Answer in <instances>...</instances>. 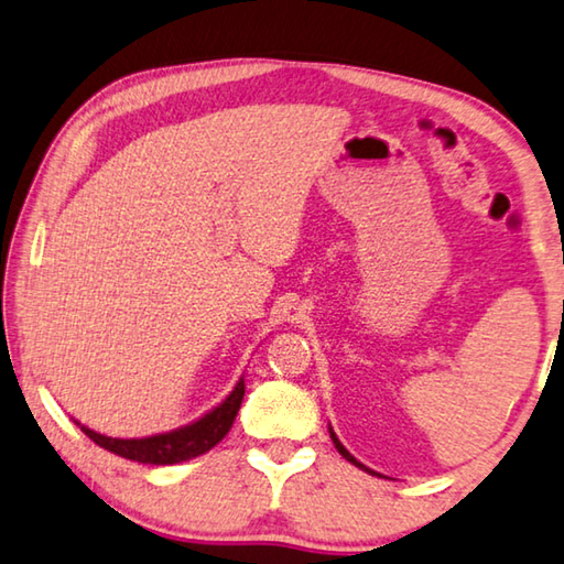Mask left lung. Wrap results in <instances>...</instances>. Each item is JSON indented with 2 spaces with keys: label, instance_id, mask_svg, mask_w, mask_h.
Returning a JSON list of instances; mask_svg holds the SVG:
<instances>
[{
  "label": "left lung",
  "instance_id": "left-lung-1",
  "mask_svg": "<svg viewBox=\"0 0 564 564\" xmlns=\"http://www.w3.org/2000/svg\"><path fill=\"white\" fill-rule=\"evenodd\" d=\"M328 434H330V442H334V446H336V449H338V454H341V457H344L346 462L356 464V467L364 469V471H371L369 467H364V464H361L359 459H356V457H351V454H348V449H346V446H344L341 442H338V436H336V432H334V429H330V426H328ZM371 475H377V471H371Z\"/></svg>",
  "mask_w": 564,
  "mask_h": 564
}]
</instances>
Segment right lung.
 I'll return each instance as SVG.
<instances>
[{
  "instance_id": "1",
  "label": "right lung",
  "mask_w": 564,
  "mask_h": 564,
  "mask_svg": "<svg viewBox=\"0 0 564 564\" xmlns=\"http://www.w3.org/2000/svg\"><path fill=\"white\" fill-rule=\"evenodd\" d=\"M246 394L243 379H238L234 391L220 401L216 409L203 414L198 422L185 424L181 429L165 434L142 436V440H118V436L97 434L93 429L79 424V429L102 449L118 454V457L140 462V464H181L193 457H200L208 449H213L223 436L230 432L236 422V414L240 409V401Z\"/></svg>"
}]
</instances>
